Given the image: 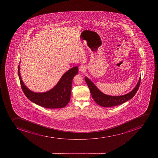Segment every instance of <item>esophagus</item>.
<instances>
[{
  "mask_svg": "<svg viewBox=\"0 0 158 158\" xmlns=\"http://www.w3.org/2000/svg\"><path fill=\"white\" fill-rule=\"evenodd\" d=\"M79 71L81 72H84L85 70V68L84 65H80L79 66Z\"/></svg>",
  "mask_w": 158,
  "mask_h": 158,
  "instance_id": "esophagus-1",
  "label": "esophagus"
}]
</instances>
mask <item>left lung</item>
I'll use <instances>...</instances> for the list:
<instances>
[{
	"label": "left lung",
	"instance_id": "obj_1",
	"mask_svg": "<svg viewBox=\"0 0 158 158\" xmlns=\"http://www.w3.org/2000/svg\"><path fill=\"white\" fill-rule=\"evenodd\" d=\"M85 79L94 101L100 106L111 107L121 105L133 98L139 88L141 78V77H139V80L136 86L130 92L123 95L116 96L103 94L87 77H85Z\"/></svg>",
	"mask_w": 158,
	"mask_h": 158
}]
</instances>
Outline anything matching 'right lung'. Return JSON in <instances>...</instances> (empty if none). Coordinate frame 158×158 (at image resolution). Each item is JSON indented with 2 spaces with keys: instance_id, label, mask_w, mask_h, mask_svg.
I'll use <instances>...</instances> for the list:
<instances>
[{
  "instance_id": "add662e5",
  "label": "right lung",
  "mask_w": 158,
  "mask_h": 158,
  "mask_svg": "<svg viewBox=\"0 0 158 158\" xmlns=\"http://www.w3.org/2000/svg\"><path fill=\"white\" fill-rule=\"evenodd\" d=\"M20 66L18 74L22 90L29 100L44 108L58 109L64 108L70 101L73 79L78 73L77 66L73 67L63 74L58 83L49 91L36 93L25 85L20 76Z\"/></svg>"
}]
</instances>
